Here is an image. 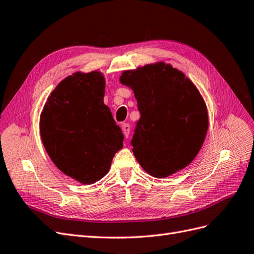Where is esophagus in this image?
I'll use <instances>...</instances> for the list:
<instances>
[{"mask_svg": "<svg viewBox=\"0 0 254 254\" xmlns=\"http://www.w3.org/2000/svg\"><path fill=\"white\" fill-rule=\"evenodd\" d=\"M122 130H123V134H124V136L127 139L129 135V132H130V126L128 123H124V124L122 125Z\"/></svg>", "mask_w": 254, "mask_h": 254, "instance_id": "esophagus-1", "label": "esophagus"}]
</instances>
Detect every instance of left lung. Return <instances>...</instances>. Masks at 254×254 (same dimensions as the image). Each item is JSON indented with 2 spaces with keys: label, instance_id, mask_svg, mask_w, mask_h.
Masks as SVG:
<instances>
[{
  "label": "left lung",
  "instance_id": "obj_1",
  "mask_svg": "<svg viewBox=\"0 0 254 254\" xmlns=\"http://www.w3.org/2000/svg\"><path fill=\"white\" fill-rule=\"evenodd\" d=\"M120 82L133 91L141 113L131 145L143 170L165 178L190 164L209 128L205 102L193 81L159 61L123 71Z\"/></svg>",
  "mask_w": 254,
  "mask_h": 254
}]
</instances>
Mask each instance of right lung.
<instances>
[{
    "label": "right lung",
    "instance_id": "obj_1",
    "mask_svg": "<svg viewBox=\"0 0 254 254\" xmlns=\"http://www.w3.org/2000/svg\"><path fill=\"white\" fill-rule=\"evenodd\" d=\"M105 76L75 72L61 80L40 114V135L53 163L81 184L108 174L124 135L104 104Z\"/></svg>",
    "mask_w": 254,
    "mask_h": 254
}]
</instances>
